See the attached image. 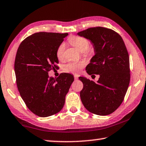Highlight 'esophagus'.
<instances>
[{"label": "esophagus", "mask_w": 146, "mask_h": 146, "mask_svg": "<svg viewBox=\"0 0 146 146\" xmlns=\"http://www.w3.org/2000/svg\"><path fill=\"white\" fill-rule=\"evenodd\" d=\"M74 78H75V80H76V79H78V75H74Z\"/></svg>", "instance_id": "esophagus-1"}]
</instances>
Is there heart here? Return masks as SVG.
Here are the masks:
<instances>
[{
	"label": "heart",
	"instance_id": "1",
	"mask_svg": "<svg viewBox=\"0 0 146 146\" xmlns=\"http://www.w3.org/2000/svg\"><path fill=\"white\" fill-rule=\"evenodd\" d=\"M70 43L75 47L80 52H84L86 55H90L91 53L90 49V42L88 38L80 36H72L68 39ZM64 51H65V44L61 43L56 49V54L59 60H62L64 58ZM85 63L84 62H70L66 64L64 70L68 72L78 73L84 68Z\"/></svg>",
	"mask_w": 146,
	"mask_h": 146
}]
</instances>
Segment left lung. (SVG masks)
I'll list each match as a JSON object with an SVG mask.
<instances>
[{
	"instance_id": "left-lung-1",
	"label": "left lung",
	"mask_w": 146,
	"mask_h": 146,
	"mask_svg": "<svg viewBox=\"0 0 146 146\" xmlns=\"http://www.w3.org/2000/svg\"><path fill=\"white\" fill-rule=\"evenodd\" d=\"M79 36L93 44L95 55L86 70L89 75H99L97 82L80 76L83 83L81 101L93 114L112 113L124 99L130 81L129 57L122 38L113 29L94 27L78 32Z\"/></svg>"
}]
</instances>
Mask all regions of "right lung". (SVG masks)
Listing matches in <instances>:
<instances>
[{
  "mask_svg": "<svg viewBox=\"0 0 146 146\" xmlns=\"http://www.w3.org/2000/svg\"><path fill=\"white\" fill-rule=\"evenodd\" d=\"M68 33L38 32L28 36L17 49L15 73L18 90L31 111L40 117L58 113L74 77L70 73L49 77L57 68L56 51Z\"/></svg>",
  "mask_w": 146,
  "mask_h": 146,
  "instance_id": "add662e5",
  "label": "right lung"
}]
</instances>
